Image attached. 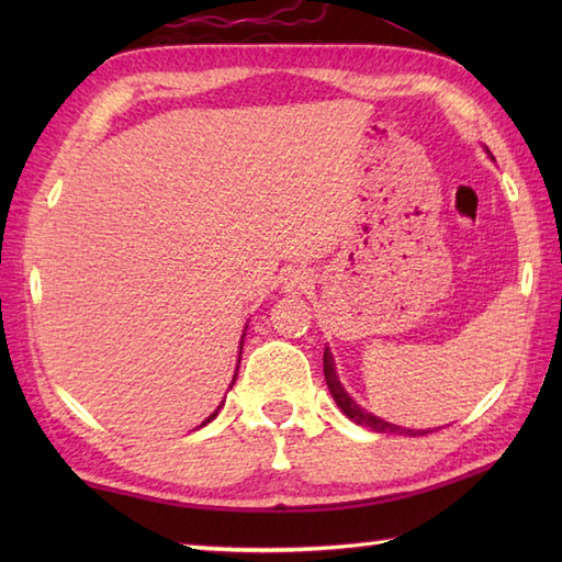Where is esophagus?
<instances>
[{
    "label": "esophagus",
    "instance_id": "1",
    "mask_svg": "<svg viewBox=\"0 0 562 562\" xmlns=\"http://www.w3.org/2000/svg\"><path fill=\"white\" fill-rule=\"evenodd\" d=\"M308 288H312V280H308L306 272H302V270L290 272V278H288V290L290 292H306Z\"/></svg>",
    "mask_w": 562,
    "mask_h": 562
}]
</instances>
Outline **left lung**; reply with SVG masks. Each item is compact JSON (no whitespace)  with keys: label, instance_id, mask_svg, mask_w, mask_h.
Wrapping results in <instances>:
<instances>
[{"label":"left lung","instance_id":"left-lung-1","mask_svg":"<svg viewBox=\"0 0 562 562\" xmlns=\"http://www.w3.org/2000/svg\"><path fill=\"white\" fill-rule=\"evenodd\" d=\"M324 374H326V384H328L330 396L336 398V403L340 405V411H342L345 415H348L352 423L362 425V427H369V429H374V432H381V435H411V437L425 435L423 429H405V427H401V425H391V423H386V420H381V417H376V415H372V413H367L364 408H360V405H357V403L350 398V393H345L342 384L338 381L336 362H333V355H330L328 348L324 350ZM427 432H429V429H427Z\"/></svg>","mask_w":562,"mask_h":562}]
</instances>
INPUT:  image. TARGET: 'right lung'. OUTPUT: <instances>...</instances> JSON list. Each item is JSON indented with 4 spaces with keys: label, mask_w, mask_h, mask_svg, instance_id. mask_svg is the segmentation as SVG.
Returning <instances> with one entry per match:
<instances>
[{
    "label": "right lung",
    "mask_w": 562,
    "mask_h": 562,
    "mask_svg": "<svg viewBox=\"0 0 562 562\" xmlns=\"http://www.w3.org/2000/svg\"><path fill=\"white\" fill-rule=\"evenodd\" d=\"M238 360H241V352H238ZM234 381H236V376H234ZM234 381H232V384H234ZM220 408H222V405H220ZM220 408H217V411H214V413H212V415L207 417V420H205V423H202V425H207L210 420H214V417H217V413H220ZM202 425H200V427H202Z\"/></svg>",
    "instance_id": "right-lung-1"
}]
</instances>
